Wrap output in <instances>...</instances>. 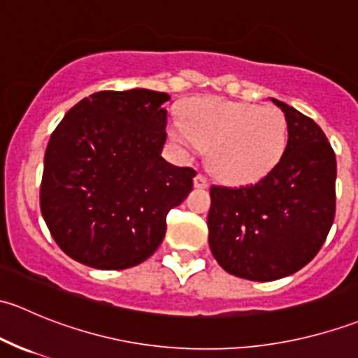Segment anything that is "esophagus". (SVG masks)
Here are the masks:
<instances>
[{
  "mask_svg": "<svg viewBox=\"0 0 358 358\" xmlns=\"http://www.w3.org/2000/svg\"><path fill=\"white\" fill-rule=\"evenodd\" d=\"M194 185H196L197 189H208L209 180L199 173V175H196V178H194Z\"/></svg>",
  "mask_w": 358,
  "mask_h": 358,
  "instance_id": "1",
  "label": "esophagus"
}]
</instances>
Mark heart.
<instances>
[{
	"mask_svg": "<svg viewBox=\"0 0 358 358\" xmlns=\"http://www.w3.org/2000/svg\"><path fill=\"white\" fill-rule=\"evenodd\" d=\"M171 136L190 149H208L209 169L232 183L262 178L279 162L287 142L286 117L275 107L201 99L173 122Z\"/></svg>",
	"mask_w": 358,
	"mask_h": 358,
	"instance_id": "1",
	"label": "heart"
}]
</instances>
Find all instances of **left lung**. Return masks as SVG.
<instances>
[{"label": "left lung", "instance_id": "8db88e82", "mask_svg": "<svg viewBox=\"0 0 358 358\" xmlns=\"http://www.w3.org/2000/svg\"><path fill=\"white\" fill-rule=\"evenodd\" d=\"M286 115L287 143L256 183L213 185L209 248L225 272L248 280L282 279L322 248L336 213V156L313 119L272 99Z\"/></svg>", "mask_w": 358, "mask_h": 358}]
</instances>
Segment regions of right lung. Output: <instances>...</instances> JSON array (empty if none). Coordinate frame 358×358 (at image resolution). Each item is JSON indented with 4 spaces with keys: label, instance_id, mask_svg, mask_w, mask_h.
<instances>
[{
    "label": "right lung",
    "instance_id": "1",
    "mask_svg": "<svg viewBox=\"0 0 358 358\" xmlns=\"http://www.w3.org/2000/svg\"><path fill=\"white\" fill-rule=\"evenodd\" d=\"M168 100L143 88L93 93L50 136L39 204L55 243L76 262L124 270L164 239L166 216L196 176L161 156Z\"/></svg>",
    "mask_w": 358,
    "mask_h": 358
}]
</instances>
